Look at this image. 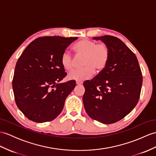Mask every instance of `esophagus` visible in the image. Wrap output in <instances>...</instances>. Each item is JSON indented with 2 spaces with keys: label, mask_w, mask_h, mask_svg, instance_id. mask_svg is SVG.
I'll list each match as a JSON object with an SVG mask.
<instances>
[{
  "label": "esophagus",
  "mask_w": 156,
  "mask_h": 156,
  "mask_svg": "<svg viewBox=\"0 0 156 156\" xmlns=\"http://www.w3.org/2000/svg\"><path fill=\"white\" fill-rule=\"evenodd\" d=\"M76 84H77V85H81V84H83V82L80 81H76Z\"/></svg>",
  "instance_id": "34e87169"
}]
</instances>
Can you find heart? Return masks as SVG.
I'll return each mask as SVG.
<instances>
[{
    "label": "heart",
    "instance_id": "obj_1",
    "mask_svg": "<svg viewBox=\"0 0 156 156\" xmlns=\"http://www.w3.org/2000/svg\"><path fill=\"white\" fill-rule=\"evenodd\" d=\"M74 52L79 56H83L81 69H75L68 75L72 80L83 81L92 77L94 71L100 72L107 66L109 59V49L104 43L96 44L89 40H82L76 42L72 47ZM73 59L68 53H63L61 58V64L67 71L73 68Z\"/></svg>",
    "mask_w": 156,
    "mask_h": 156
}]
</instances>
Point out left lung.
I'll use <instances>...</instances> for the list:
<instances>
[{
  "label": "left lung",
  "instance_id": "8db88e82",
  "mask_svg": "<svg viewBox=\"0 0 156 156\" xmlns=\"http://www.w3.org/2000/svg\"><path fill=\"white\" fill-rule=\"evenodd\" d=\"M107 45L110 55L107 66L83 85V102L91 119L102 124L118 122L137 105L142 76L135 54L122 40L112 36L94 37Z\"/></svg>",
  "mask_w": 156,
  "mask_h": 156
}]
</instances>
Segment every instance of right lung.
Returning a JSON list of instances; mask_svg holds the SVG:
<instances>
[{"label": "right lung", "mask_w": 156, "mask_h": 156, "mask_svg": "<svg viewBox=\"0 0 156 156\" xmlns=\"http://www.w3.org/2000/svg\"><path fill=\"white\" fill-rule=\"evenodd\" d=\"M77 39L40 37L32 41L19 58L14 73L13 92L17 107L29 120L49 122L62 112L76 83H59L67 75L61 58Z\"/></svg>", "instance_id": "obj_1"}]
</instances>
